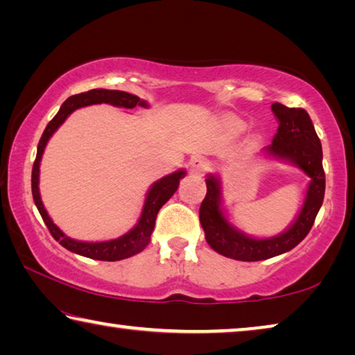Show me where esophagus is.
<instances>
[{
	"label": "esophagus",
	"mask_w": 355,
	"mask_h": 355,
	"mask_svg": "<svg viewBox=\"0 0 355 355\" xmlns=\"http://www.w3.org/2000/svg\"><path fill=\"white\" fill-rule=\"evenodd\" d=\"M189 167L192 173H196V175H203V173L209 169V163L203 158V156H194V158H191L189 161Z\"/></svg>",
	"instance_id": "esophagus-1"
}]
</instances>
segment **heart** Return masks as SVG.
<instances>
[{
    "instance_id": "obj_1",
    "label": "heart",
    "mask_w": 355,
    "mask_h": 355,
    "mask_svg": "<svg viewBox=\"0 0 355 355\" xmlns=\"http://www.w3.org/2000/svg\"><path fill=\"white\" fill-rule=\"evenodd\" d=\"M233 125H236V127H239V123H233Z\"/></svg>"
}]
</instances>
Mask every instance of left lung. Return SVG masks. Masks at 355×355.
<instances>
[{"instance_id":"1","label":"left lung","mask_w":355,"mask_h":355,"mask_svg":"<svg viewBox=\"0 0 355 355\" xmlns=\"http://www.w3.org/2000/svg\"><path fill=\"white\" fill-rule=\"evenodd\" d=\"M271 107L279 120V128L266 152L291 161L307 173L311 182L304 207L294 224L279 236L255 239L245 236L228 224L220 209L219 180L209 175L207 178V196L199 209L200 224L211 249L233 260H268L296 248L309 235L324 200L326 173L322 169V148L309 112L302 107H288L282 103H274Z\"/></svg>"}]
</instances>
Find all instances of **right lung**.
Listing matches in <instances>:
<instances>
[{
    "mask_svg": "<svg viewBox=\"0 0 355 355\" xmlns=\"http://www.w3.org/2000/svg\"><path fill=\"white\" fill-rule=\"evenodd\" d=\"M100 103H110L119 107H128V110H133L135 106H144L147 107V103L139 97H136L133 94L123 92V91H107V89H92V91L83 92L71 95L67 100L64 101L61 110L56 114L55 117L50 120V123L46 125V128L42 135L39 146H37V155H35V161L33 166V175H31V189H33V199L35 207H37L39 213L44 219L45 225L50 230L51 236L59 241L62 245L70 252H75L78 255L92 258V260H101V261H117L123 260V258L133 257L139 254L144 249L147 248L150 241V235H152L155 228V219L156 214H158L159 208L164 205V203L171 199L173 192L177 191L180 180L184 177V171H177L171 173V175H166L156 182L152 188H150L146 203H144V209L141 214V219L137 220L135 228L127 233V235L120 236L117 239H111V241H103V243H83V241H75L69 236H65L64 233L59 230V228L53 224V220L48 216L44 203L40 200L39 194V166L42 155H44L45 146L53 133L61 127L64 120L67 119L71 112L78 107L89 106V105H100Z\"/></svg>",
    "mask_w": 355,
    "mask_h": 355,
    "instance_id": "obj_1",
    "label": "right lung"
}]
</instances>
